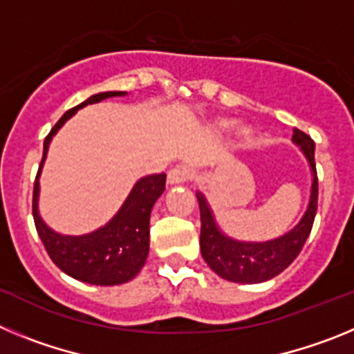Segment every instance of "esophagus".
Segmentation results:
<instances>
[{
    "instance_id": "1",
    "label": "esophagus",
    "mask_w": 354,
    "mask_h": 354,
    "mask_svg": "<svg viewBox=\"0 0 354 354\" xmlns=\"http://www.w3.org/2000/svg\"><path fill=\"white\" fill-rule=\"evenodd\" d=\"M193 177V170L187 165H177L168 171V183L170 184H183Z\"/></svg>"
}]
</instances>
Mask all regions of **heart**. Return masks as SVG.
<instances>
[{"label":"heart","instance_id":"b5f03b06","mask_svg":"<svg viewBox=\"0 0 354 354\" xmlns=\"http://www.w3.org/2000/svg\"><path fill=\"white\" fill-rule=\"evenodd\" d=\"M218 129L230 131L232 129V124H228V122H220V124H218ZM246 134H248V131H246Z\"/></svg>","mask_w":354,"mask_h":354}]
</instances>
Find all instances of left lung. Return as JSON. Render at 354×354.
<instances>
[{"mask_svg": "<svg viewBox=\"0 0 354 354\" xmlns=\"http://www.w3.org/2000/svg\"><path fill=\"white\" fill-rule=\"evenodd\" d=\"M292 142L301 149L306 161L310 165L312 187L310 200L306 205L298 225H294L289 232L277 239L262 241H239L221 232L209 207L207 200L200 192H196L200 205V250L202 257L207 266L218 277L225 278L228 282L236 283H261L268 282L277 274L282 273L286 268L292 264V261L299 255L306 237L310 236L312 225H314L315 212H317V171H315L314 140L303 131H292Z\"/></svg>", "mask_w": 354, "mask_h": 354, "instance_id": "obj_1", "label": "left lung"}]
</instances>
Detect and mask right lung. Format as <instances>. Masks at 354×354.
Wrapping results in <instances>:
<instances>
[{"label": "right lung", "mask_w": 354, "mask_h": 354, "mask_svg": "<svg viewBox=\"0 0 354 354\" xmlns=\"http://www.w3.org/2000/svg\"><path fill=\"white\" fill-rule=\"evenodd\" d=\"M127 92L95 93L76 108L68 109L44 140L42 161L37 171L35 186H33V220H35L37 232L42 239L44 248L64 273L92 286L126 283L133 280L145 266L147 255H149L150 211L154 207L156 200L165 192L167 175L154 174L142 177L134 184L117 214L106 225L83 236H64L46 225L39 212V179L44 161L48 158L53 136L60 131V127L72 115L77 113V109L101 102L109 97H122Z\"/></svg>", "instance_id": "right-lung-1"}]
</instances>
